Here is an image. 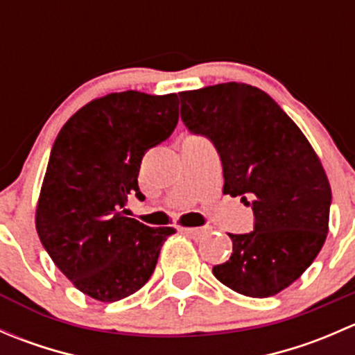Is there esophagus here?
<instances>
[{"label":"esophagus","instance_id":"esophagus-1","mask_svg":"<svg viewBox=\"0 0 355 355\" xmlns=\"http://www.w3.org/2000/svg\"><path fill=\"white\" fill-rule=\"evenodd\" d=\"M182 232H184V234H187L189 237H192V239H200L204 234H207L206 228H182Z\"/></svg>","mask_w":355,"mask_h":355}]
</instances>
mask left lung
I'll list each match as a JSON object with an SVG mask.
<instances>
[{"mask_svg": "<svg viewBox=\"0 0 355 355\" xmlns=\"http://www.w3.org/2000/svg\"><path fill=\"white\" fill-rule=\"evenodd\" d=\"M182 121L209 139L223 164V194L252 207L254 230L230 234V259L213 268L247 297L277 295L327 241L331 189L313 146L270 96L227 82L180 92Z\"/></svg>", "mask_w": 355, "mask_h": 355, "instance_id": "8db88e82", "label": "left lung"}]
</instances>
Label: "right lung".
Instances as JSON below:
<instances>
[{"instance_id":"add662e5","label":"right lung","mask_w":355,"mask_h":355,"mask_svg":"<svg viewBox=\"0 0 355 355\" xmlns=\"http://www.w3.org/2000/svg\"><path fill=\"white\" fill-rule=\"evenodd\" d=\"M178 123L177 94L111 92L68 118L53 144L35 228L53 263L82 293L116 302L144 287L171 227L125 216L146 151Z\"/></svg>"}]
</instances>
